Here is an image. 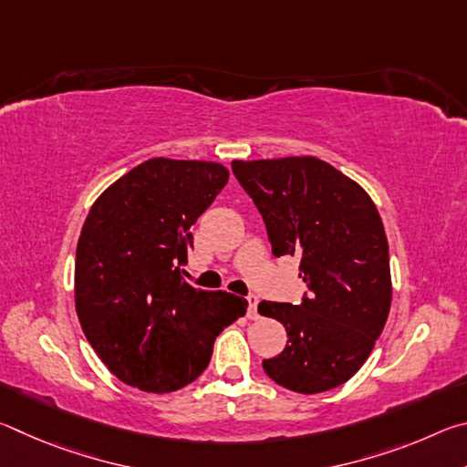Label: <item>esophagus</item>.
Returning a JSON list of instances; mask_svg holds the SVG:
<instances>
[{
	"label": "esophagus",
	"mask_w": 467,
	"mask_h": 467,
	"mask_svg": "<svg viewBox=\"0 0 467 467\" xmlns=\"http://www.w3.org/2000/svg\"><path fill=\"white\" fill-rule=\"evenodd\" d=\"M247 300H249V313H247V317L249 319H257L259 317V315H257V303H259V300H257V296H247Z\"/></svg>",
	"instance_id": "1"
}]
</instances>
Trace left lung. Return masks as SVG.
I'll list each match as a JSON object with an SVG mask.
<instances>
[{"label":"left lung","mask_w":467,"mask_h":467,"mask_svg":"<svg viewBox=\"0 0 467 467\" xmlns=\"http://www.w3.org/2000/svg\"><path fill=\"white\" fill-rule=\"evenodd\" d=\"M233 172L262 212L272 253L298 255L309 290L300 305L259 303L288 336L264 370L296 393L334 389L365 365L389 315V244L377 205L315 156L233 161Z\"/></svg>","instance_id":"1"}]
</instances>
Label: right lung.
Segmentation results:
<instances>
[{
    "label": "right lung",
    "mask_w": 467,
    "mask_h": 467,
    "mask_svg": "<svg viewBox=\"0 0 467 467\" xmlns=\"http://www.w3.org/2000/svg\"><path fill=\"white\" fill-rule=\"evenodd\" d=\"M212 161L150 158L92 203L76 249V313L119 381L171 393L200 377L226 326L249 303L181 278L192 226L226 185Z\"/></svg>",
    "instance_id": "right-lung-1"
}]
</instances>
